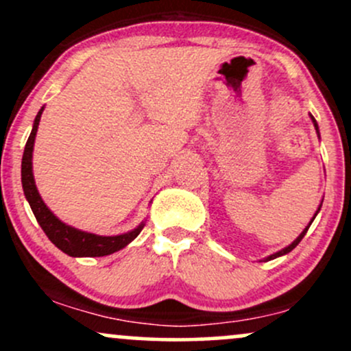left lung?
I'll return each mask as SVG.
<instances>
[{"label": "left lung", "mask_w": 351, "mask_h": 351, "mask_svg": "<svg viewBox=\"0 0 351 351\" xmlns=\"http://www.w3.org/2000/svg\"><path fill=\"white\" fill-rule=\"evenodd\" d=\"M309 117H311V121H313V124H315V129H316V132H318V138H319V128H318V123H316V119H315V117H313V116H309ZM322 205H323V200H322V204H319V206H318V210H316V213H315V215H313L311 222H309L308 225H306V228H304V230H302V232H301V234H300V235H298V237H296V241H294V242H291V243H289V245H287V247H284V249H282V250H279V252H276V254H272V256L265 257V261H272V259H276V257H281V256H286V254H289V252H291V250H293V249H294V247H296V245H298V243H300V242L302 241V237H304V235H306V232H308L309 225H311V223H313V220H315V219H316V215H318V212H319V210H322Z\"/></svg>", "instance_id": "obj_1"}]
</instances>
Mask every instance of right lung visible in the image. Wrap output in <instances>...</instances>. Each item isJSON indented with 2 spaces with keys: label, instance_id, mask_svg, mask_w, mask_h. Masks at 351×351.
Listing matches in <instances>:
<instances>
[{
  "label": "right lung",
  "instance_id": "1",
  "mask_svg": "<svg viewBox=\"0 0 351 351\" xmlns=\"http://www.w3.org/2000/svg\"><path fill=\"white\" fill-rule=\"evenodd\" d=\"M43 108L38 110L35 121H33V129L29 132V138L23 151V160H21V185H23L25 197H27L32 212L35 215L36 222L43 228L47 237L50 239L62 252H65L70 257H102L109 254L117 252L124 249L128 243H131L139 235V232L145 227V222H141L136 228L121 235H95L90 232L79 230L75 227L64 223L53 212L45 205V202L40 197L36 190L35 178H33V146H35L36 131H38L40 117H42Z\"/></svg>",
  "mask_w": 351,
  "mask_h": 351
}]
</instances>
